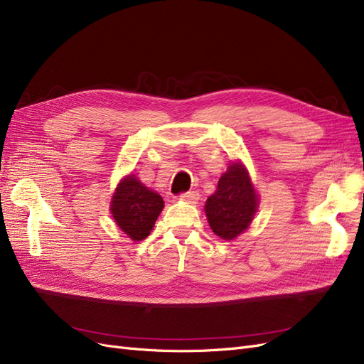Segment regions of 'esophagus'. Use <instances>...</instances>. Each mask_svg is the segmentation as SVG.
<instances>
[{
    "label": "esophagus",
    "instance_id": "obj_1",
    "mask_svg": "<svg viewBox=\"0 0 364 364\" xmlns=\"http://www.w3.org/2000/svg\"><path fill=\"white\" fill-rule=\"evenodd\" d=\"M180 198L183 199V201H186V203L196 204V203H198V199H199V193H198V192H195V191H192V192H186V193H183Z\"/></svg>",
    "mask_w": 364,
    "mask_h": 364
}]
</instances>
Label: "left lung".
<instances>
[{
	"instance_id": "1",
	"label": "left lung",
	"mask_w": 364,
	"mask_h": 364,
	"mask_svg": "<svg viewBox=\"0 0 364 364\" xmlns=\"http://www.w3.org/2000/svg\"><path fill=\"white\" fill-rule=\"evenodd\" d=\"M204 208L210 228L220 239L232 240L248 230L259 208V195L240 161H231Z\"/></svg>"
}]
</instances>
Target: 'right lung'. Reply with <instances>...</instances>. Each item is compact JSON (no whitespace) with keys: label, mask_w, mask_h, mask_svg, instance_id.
<instances>
[{"label":"right lung","mask_w":364,"mask_h":364,"mask_svg":"<svg viewBox=\"0 0 364 364\" xmlns=\"http://www.w3.org/2000/svg\"><path fill=\"white\" fill-rule=\"evenodd\" d=\"M163 207V198L140 183L134 173H130L116 187L110 213L127 236L137 242L149 236Z\"/></svg>","instance_id":"right-lung-1"}]
</instances>
